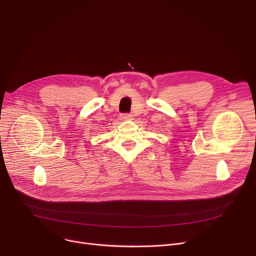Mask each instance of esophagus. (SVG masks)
<instances>
[{
  "mask_svg": "<svg viewBox=\"0 0 256 256\" xmlns=\"http://www.w3.org/2000/svg\"><path fill=\"white\" fill-rule=\"evenodd\" d=\"M120 118L122 120H130V119H132V114H121Z\"/></svg>",
  "mask_w": 256,
  "mask_h": 256,
  "instance_id": "1",
  "label": "esophagus"
}]
</instances>
